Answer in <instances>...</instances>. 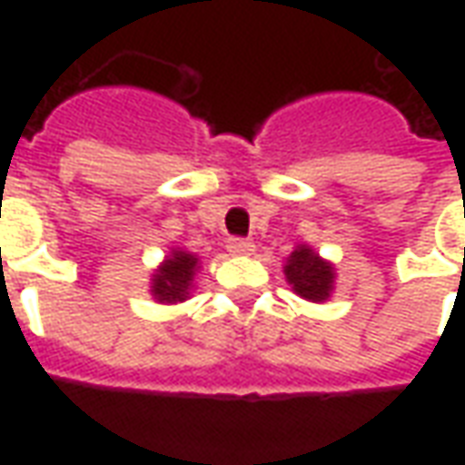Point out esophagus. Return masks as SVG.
<instances>
[{"mask_svg":"<svg viewBox=\"0 0 465 465\" xmlns=\"http://www.w3.org/2000/svg\"><path fill=\"white\" fill-rule=\"evenodd\" d=\"M226 249L232 253H239V256H246V253L253 252V242L252 239H242V236H232L226 242Z\"/></svg>","mask_w":465,"mask_h":465,"instance_id":"obj_1","label":"esophagus"}]
</instances>
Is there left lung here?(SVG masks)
<instances>
[{"label": "left lung", "mask_w": 465, "mask_h": 465, "mask_svg": "<svg viewBox=\"0 0 465 465\" xmlns=\"http://www.w3.org/2000/svg\"><path fill=\"white\" fill-rule=\"evenodd\" d=\"M283 272H286V279H289L293 292L299 293V296L309 299V302H323V299H329L333 283L331 266L322 262L312 249L299 246L289 256V263H286Z\"/></svg>", "instance_id": "8db88e82"}]
</instances>
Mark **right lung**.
<instances>
[{
  "label": "right lung",
  "mask_w": 465,
  "mask_h": 465,
  "mask_svg": "<svg viewBox=\"0 0 465 465\" xmlns=\"http://www.w3.org/2000/svg\"><path fill=\"white\" fill-rule=\"evenodd\" d=\"M199 259L186 252H173L159 272L153 273L152 293L156 296V302L173 303L183 302L189 296L192 289L193 272H196Z\"/></svg>",
  "instance_id": "obj_1"
}]
</instances>
